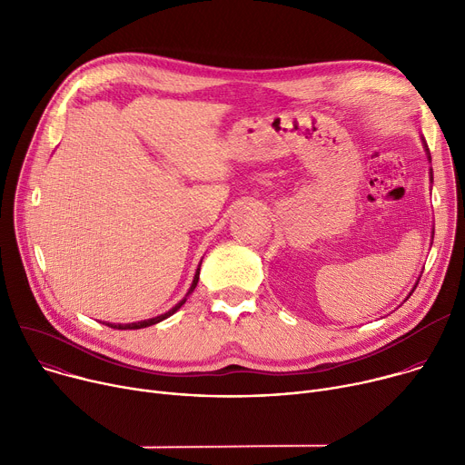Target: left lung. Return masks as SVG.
Returning a JSON list of instances; mask_svg holds the SVG:
<instances>
[{
  "mask_svg": "<svg viewBox=\"0 0 465 465\" xmlns=\"http://www.w3.org/2000/svg\"><path fill=\"white\" fill-rule=\"evenodd\" d=\"M420 141H422V149H424V153H426V158H428V162L432 163V158H430V153H428V145H426V141H424V137H420ZM428 174H430V183H434V174H432V167H430V171H428ZM432 240H434V231H432ZM419 282V281H417ZM417 282H415V287H417ZM415 287L411 289V292L415 291ZM411 292H410V296H411ZM408 296V298H410Z\"/></svg>",
  "mask_w": 465,
  "mask_h": 465,
  "instance_id": "1",
  "label": "left lung"
}]
</instances>
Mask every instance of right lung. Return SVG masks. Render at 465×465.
<instances>
[{"instance_id":"1","label":"right lung","mask_w":465,"mask_h":465,"mask_svg":"<svg viewBox=\"0 0 465 465\" xmlns=\"http://www.w3.org/2000/svg\"><path fill=\"white\" fill-rule=\"evenodd\" d=\"M203 262V261H201ZM199 272H201V264L197 266V272H195V275H193V281H192V287H190V291L186 292V296L178 302L174 307H171L167 312H163V314H158V316H154V318H147V320H139V322H132V324H112V322H104L105 326H110V328H114V330H141V328H149V326H154V324H158V322H162V320H165V318H169L171 314H174L178 309H181L184 303H186V300H188V296L195 291V287H197V281H199Z\"/></svg>"}]
</instances>
